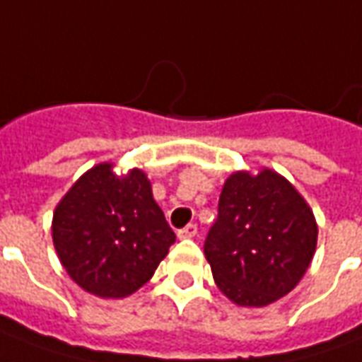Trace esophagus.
Instances as JSON below:
<instances>
[{"label": "esophagus", "instance_id": "34e87169", "mask_svg": "<svg viewBox=\"0 0 362 362\" xmlns=\"http://www.w3.org/2000/svg\"><path fill=\"white\" fill-rule=\"evenodd\" d=\"M196 235H198V225L194 223L186 225L184 229L178 231V237H180V239H192V237H196Z\"/></svg>", "mask_w": 362, "mask_h": 362}]
</instances>
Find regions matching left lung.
I'll use <instances>...</instances> for the list:
<instances>
[{
	"label": "left lung",
	"instance_id": "left-lung-1",
	"mask_svg": "<svg viewBox=\"0 0 362 362\" xmlns=\"http://www.w3.org/2000/svg\"><path fill=\"white\" fill-rule=\"evenodd\" d=\"M317 247V223L282 174L237 170L223 184L204 252L217 288L233 304L264 308L292 292Z\"/></svg>",
	"mask_w": 362,
	"mask_h": 362
}]
</instances>
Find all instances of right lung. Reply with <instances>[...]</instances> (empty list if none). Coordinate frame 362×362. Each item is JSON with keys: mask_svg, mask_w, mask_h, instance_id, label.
<instances>
[{"mask_svg": "<svg viewBox=\"0 0 362 362\" xmlns=\"http://www.w3.org/2000/svg\"><path fill=\"white\" fill-rule=\"evenodd\" d=\"M52 243L68 276L98 298H127L146 284L176 235L153 198L146 173L86 170L52 214Z\"/></svg>", "mask_w": 362, "mask_h": 362, "instance_id": "add662e5", "label": "right lung"}]
</instances>
